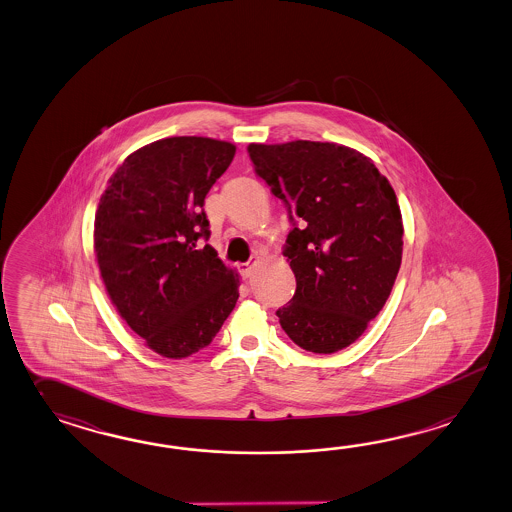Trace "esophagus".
Masks as SVG:
<instances>
[{
	"label": "esophagus",
	"mask_w": 512,
	"mask_h": 512,
	"mask_svg": "<svg viewBox=\"0 0 512 512\" xmlns=\"http://www.w3.org/2000/svg\"><path fill=\"white\" fill-rule=\"evenodd\" d=\"M253 268H255V262L242 264V266H240V272L244 275V279H250L251 275H253Z\"/></svg>",
	"instance_id": "1"
}]
</instances>
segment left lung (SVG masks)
<instances>
[{"label":"left lung","mask_w":512,"mask_h":512,"mask_svg":"<svg viewBox=\"0 0 512 512\" xmlns=\"http://www.w3.org/2000/svg\"><path fill=\"white\" fill-rule=\"evenodd\" d=\"M248 152L292 222L283 253L296 294L275 312L279 323L305 351H341L364 334L397 279V194L371 159L336 143H251Z\"/></svg>","instance_id":"left-lung-1"}]
</instances>
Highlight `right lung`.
I'll return each instance as SVG.
<instances>
[{"mask_svg": "<svg viewBox=\"0 0 512 512\" xmlns=\"http://www.w3.org/2000/svg\"><path fill=\"white\" fill-rule=\"evenodd\" d=\"M235 145L167 137L114 172L95 213V255L106 292L154 353L182 360L207 347L239 299V275L209 239L204 200Z\"/></svg>", "mask_w": 512, "mask_h": 512, "instance_id": "right-lung-1", "label": "right lung"}]
</instances>
